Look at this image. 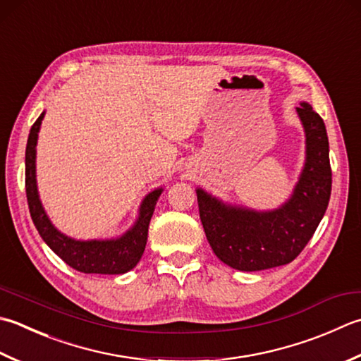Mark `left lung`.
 <instances>
[{
	"label": "left lung",
	"instance_id": "1",
	"mask_svg": "<svg viewBox=\"0 0 361 361\" xmlns=\"http://www.w3.org/2000/svg\"><path fill=\"white\" fill-rule=\"evenodd\" d=\"M298 114L307 134V162L291 199L280 209L233 208L197 189L200 221L216 257L238 271H263L298 258L326 213L331 192L329 137L308 103Z\"/></svg>",
	"mask_w": 361,
	"mask_h": 361
}]
</instances>
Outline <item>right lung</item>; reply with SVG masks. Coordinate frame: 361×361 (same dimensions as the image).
I'll list each match as a JSON object with an SVG mask.
<instances>
[{"label":"right lung","mask_w":361,"mask_h":361,"mask_svg":"<svg viewBox=\"0 0 361 361\" xmlns=\"http://www.w3.org/2000/svg\"><path fill=\"white\" fill-rule=\"evenodd\" d=\"M44 116L45 114L42 112L31 126L25 159L26 199L35 228L49 249L76 271L84 274H125L131 271L139 263L145 250L148 224H150L154 204H157L162 189L153 190L145 197L140 204L136 225L122 238L111 239V241H75L72 238L63 236L47 217L39 200L37 185H35V144H37V133Z\"/></svg>","instance_id":"right-lung-1"}]
</instances>
